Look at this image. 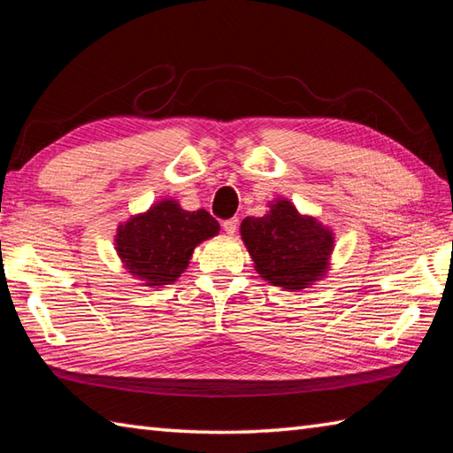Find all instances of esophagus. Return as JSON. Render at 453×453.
<instances>
[{
  "label": "esophagus",
  "instance_id": "obj_1",
  "mask_svg": "<svg viewBox=\"0 0 453 453\" xmlns=\"http://www.w3.org/2000/svg\"><path fill=\"white\" fill-rule=\"evenodd\" d=\"M237 226H239V219L237 218H232V219H226L224 221V232L227 235H234L237 232Z\"/></svg>",
  "mask_w": 453,
  "mask_h": 453
}]
</instances>
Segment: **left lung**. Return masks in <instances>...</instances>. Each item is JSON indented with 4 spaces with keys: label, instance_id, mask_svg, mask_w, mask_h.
Masks as SVG:
<instances>
[{
    "label": "left lung",
    "instance_id": "1",
    "mask_svg": "<svg viewBox=\"0 0 453 453\" xmlns=\"http://www.w3.org/2000/svg\"><path fill=\"white\" fill-rule=\"evenodd\" d=\"M239 234L257 274L286 292H303L329 273L334 232L288 198H273L263 218H245Z\"/></svg>",
    "mask_w": 453,
    "mask_h": 453
}]
</instances>
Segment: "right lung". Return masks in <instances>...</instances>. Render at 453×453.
I'll return each instance as SVG.
<instances>
[{"instance_id":"right-lung-1","label":"right lung","mask_w":453,"mask_h":453,"mask_svg":"<svg viewBox=\"0 0 453 453\" xmlns=\"http://www.w3.org/2000/svg\"><path fill=\"white\" fill-rule=\"evenodd\" d=\"M219 234V224L206 210L188 211L175 198H161L120 221L114 251L134 280L163 288L180 278L195 249Z\"/></svg>"}]
</instances>
